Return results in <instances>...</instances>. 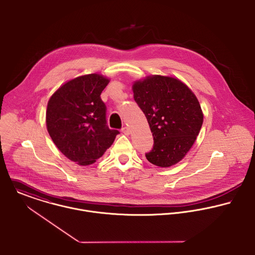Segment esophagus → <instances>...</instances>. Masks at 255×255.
Returning a JSON list of instances; mask_svg holds the SVG:
<instances>
[{"instance_id":"obj_1","label":"esophagus","mask_w":255,"mask_h":255,"mask_svg":"<svg viewBox=\"0 0 255 255\" xmlns=\"http://www.w3.org/2000/svg\"><path fill=\"white\" fill-rule=\"evenodd\" d=\"M121 131H122V133H124V134H125V135H129V134H130V129H129V128H128V127H127V126H125V127H123V128H122V130H121Z\"/></svg>"}]
</instances>
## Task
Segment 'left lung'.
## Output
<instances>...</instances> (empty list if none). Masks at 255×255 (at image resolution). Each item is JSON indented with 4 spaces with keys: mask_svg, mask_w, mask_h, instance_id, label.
I'll return each instance as SVG.
<instances>
[{
    "mask_svg": "<svg viewBox=\"0 0 255 255\" xmlns=\"http://www.w3.org/2000/svg\"><path fill=\"white\" fill-rule=\"evenodd\" d=\"M133 92L154 138L152 150L145 154L147 160L163 168L177 164L192 148L203 125L196 95L179 79L161 75L136 81Z\"/></svg>",
    "mask_w": 255,
    "mask_h": 255,
    "instance_id": "left-lung-1",
    "label": "left lung"
}]
</instances>
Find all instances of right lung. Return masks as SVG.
<instances>
[{
    "mask_svg": "<svg viewBox=\"0 0 255 255\" xmlns=\"http://www.w3.org/2000/svg\"><path fill=\"white\" fill-rule=\"evenodd\" d=\"M108 82L95 73L76 77L59 87L47 103L50 138L66 158L82 166L99 159L119 134L108 127L100 97Z\"/></svg>",
    "mask_w": 255,
    "mask_h": 255,
    "instance_id": "obj_1",
    "label": "right lung"
}]
</instances>
